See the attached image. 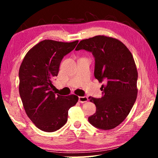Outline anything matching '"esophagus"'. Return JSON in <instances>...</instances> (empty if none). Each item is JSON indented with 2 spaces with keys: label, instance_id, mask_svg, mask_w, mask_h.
<instances>
[{
  "label": "esophagus",
  "instance_id": "esophagus-1",
  "mask_svg": "<svg viewBox=\"0 0 158 158\" xmlns=\"http://www.w3.org/2000/svg\"><path fill=\"white\" fill-rule=\"evenodd\" d=\"M88 101L87 96H83V97H79V102L80 103H84Z\"/></svg>",
  "mask_w": 158,
  "mask_h": 158
}]
</instances>
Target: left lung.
I'll use <instances>...</instances> for the list:
<instances>
[{"mask_svg": "<svg viewBox=\"0 0 158 158\" xmlns=\"http://www.w3.org/2000/svg\"><path fill=\"white\" fill-rule=\"evenodd\" d=\"M91 52L94 76L102 85V97H89L96 106L89 121L98 129H114L126 118L137 95L138 73L132 53L121 41L98 35L79 42L76 51Z\"/></svg>", "mask_w": 158, "mask_h": 158, "instance_id": "obj_1", "label": "left lung"}]
</instances>
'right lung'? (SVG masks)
<instances>
[{"label": "right lung", "mask_w": 158, "mask_h": 158, "mask_svg": "<svg viewBox=\"0 0 158 158\" xmlns=\"http://www.w3.org/2000/svg\"><path fill=\"white\" fill-rule=\"evenodd\" d=\"M78 42L45 40L29 50L21 63L19 90L23 107L31 121L44 132L62 127L68 121V109L78 101L77 95L65 97L52 91L61 60Z\"/></svg>", "instance_id": "1"}]
</instances>
